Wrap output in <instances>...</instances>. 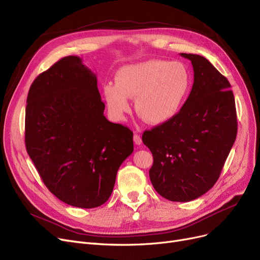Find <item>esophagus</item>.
<instances>
[{
    "instance_id": "34e87169",
    "label": "esophagus",
    "mask_w": 260,
    "mask_h": 260,
    "mask_svg": "<svg viewBox=\"0 0 260 260\" xmlns=\"http://www.w3.org/2000/svg\"><path fill=\"white\" fill-rule=\"evenodd\" d=\"M133 141H134V144L138 145V146H140L142 144V139H141L140 135H138V134L133 135Z\"/></svg>"
}]
</instances>
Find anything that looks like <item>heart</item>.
Returning <instances> with one entry per match:
<instances>
[{"label":"heart","instance_id":"1","mask_svg":"<svg viewBox=\"0 0 260 260\" xmlns=\"http://www.w3.org/2000/svg\"><path fill=\"white\" fill-rule=\"evenodd\" d=\"M190 88L189 72L181 62L151 59L121 68L116 82L104 85V97L110 114L122 120L131 110L149 125L160 126L174 119Z\"/></svg>","mask_w":260,"mask_h":260}]
</instances>
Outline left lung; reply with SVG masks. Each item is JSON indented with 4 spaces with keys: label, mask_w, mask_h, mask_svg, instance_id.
Here are the masks:
<instances>
[{
    "label": "left lung",
    "mask_w": 260,
    "mask_h": 260,
    "mask_svg": "<svg viewBox=\"0 0 260 260\" xmlns=\"http://www.w3.org/2000/svg\"><path fill=\"white\" fill-rule=\"evenodd\" d=\"M180 55L192 64L190 94L174 119L146 130L142 140L153 155L154 189L167 200L188 202L219 179L236 140L237 116L229 80L206 58Z\"/></svg>",
    "instance_id": "left-lung-1"
}]
</instances>
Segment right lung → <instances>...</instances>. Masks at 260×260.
<instances>
[{
    "label": "right lung",
    "mask_w": 260,
    "mask_h": 260,
    "mask_svg": "<svg viewBox=\"0 0 260 260\" xmlns=\"http://www.w3.org/2000/svg\"><path fill=\"white\" fill-rule=\"evenodd\" d=\"M26 103V150L45 186L72 206L103 205L133 152V133L104 115L95 74L64 57L34 80Z\"/></svg>",
    "instance_id": "1"
}]
</instances>
